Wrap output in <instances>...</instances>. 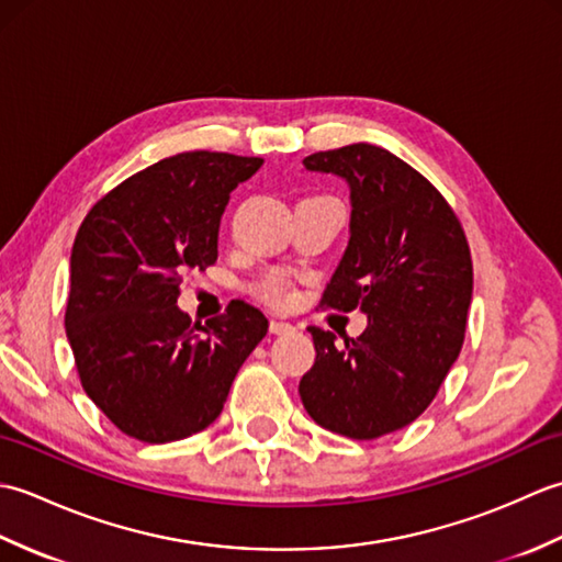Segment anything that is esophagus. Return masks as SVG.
I'll return each instance as SVG.
<instances>
[{
  "mask_svg": "<svg viewBox=\"0 0 562 562\" xmlns=\"http://www.w3.org/2000/svg\"><path fill=\"white\" fill-rule=\"evenodd\" d=\"M292 330H294V326L290 324V321H278V318L270 321V333H274V336H282V333H292Z\"/></svg>",
  "mask_w": 562,
  "mask_h": 562,
  "instance_id": "1",
  "label": "esophagus"
}]
</instances>
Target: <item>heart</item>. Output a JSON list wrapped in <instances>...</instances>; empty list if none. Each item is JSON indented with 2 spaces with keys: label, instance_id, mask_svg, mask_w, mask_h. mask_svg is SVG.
<instances>
[{
  "label": "heart",
  "instance_id": "1",
  "mask_svg": "<svg viewBox=\"0 0 562 562\" xmlns=\"http://www.w3.org/2000/svg\"><path fill=\"white\" fill-rule=\"evenodd\" d=\"M258 294H260L262 300H266L268 304L280 306V304H284V302L290 300V282H288V278H284V274L270 272V274H266V278H262V282L258 284Z\"/></svg>",
  "mask_w": 562,
  "mask_h": 562
}]
</instances>
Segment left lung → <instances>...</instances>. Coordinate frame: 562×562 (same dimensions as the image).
I'll list each match as a JSON object with an SVG mask.
<instances>
[{
    "instance_id": "8db88e82",
    "label": "left lung",
    "mask_w": 562,
    "mask_h": 562,
    "mask_svg": "<svg viewBox=\"0 0 562 562\" xmlns=\"http://www.w3.org/2000/svg\"><path fill=\"white\" fill-rule=\"evenodd\" d=\"M350 188V238L324 304L367 316L362 336L308 328L316 362L300 381L306 413L350 439L411 425L457 362L473 296L471 250L457 214L413 166L376 145L304 159Z\"/></svg>"
}]
</instances>
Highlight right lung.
<instances>
[{
  "label": "right lung",
  "instance_id": "obj_1",
  "mask_svg": "<svg viewBox=\"0 0 562 562\" xmlns=\"http://www.w3.org/2000/svg\"><path fill=\"white\" fill-rule=\"evenodd\" d=\"M258 157L183 151L130 176L81 222L69 258L65 328L87 396L149 445L217 420L268 318L241 300L207 326L178 306L188 270L217 260L232 190Z\"/></svg>",
  "mask_w": 562,
  "mask_h": 562
}]
</instances>
